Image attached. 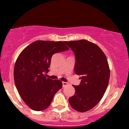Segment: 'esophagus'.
<instances>
[{"label": "esophagus", "mask_w": 129, "mask_h": 129, "mask_svg": "<svg viewBox=\"0 0 129 129\" xmlns=\"http://www.w3.org/2000/svg\"><path fill=\"white\" fill-rule=\"evenodd\" d=\"M69 85V83L66 82H62V86H63V87H64L67 86V85Z\"/></svg>", "instance_id": "1"}]
</instances>
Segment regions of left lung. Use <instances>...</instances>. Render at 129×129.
Wrapping results in <instances>:
<instances>
[{
  "label": "left lung",
  "instance_id": "obj_1",
  "mask_svg": "<svg viewBox=\"0 0 129 129\" xmlns=\"http://www.w3.org/2000/svg\"><path fill=\"white\" fill-rule=\"evenodd\" d=\"M75 56L74 72L81 79L73 85L75 94L69 99L74 109L85 112L95 106L103 97L109 84L110 69L101 48L86 40L64 42Z\"/></svg>",
  "mask_w": 129,
  "mask_h": 129
}]
</instances>
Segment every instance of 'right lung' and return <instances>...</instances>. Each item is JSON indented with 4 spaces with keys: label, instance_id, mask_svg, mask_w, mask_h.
<instances>
[{
    "label": "right lung",
    "instance_id": "right-lung-1",
    "mask_svg": "<svg viewBox=\"0 0 129 129\" xmlns=\"http://www.w3.org/2000/svg\"><path fill=\"white\" fill-rule=\"evenodd\" d=\"M64 43L37 40L25 48L17 59L14 71L15 86L25 103L32 110L47 109L54 95L62 88L60 80H52L45 75L52 56L69 50Z\"/></svg>",
    "mask_w": 129,
    "mask_h": 129
}]
</instances>
